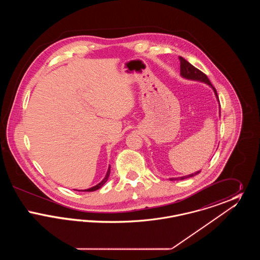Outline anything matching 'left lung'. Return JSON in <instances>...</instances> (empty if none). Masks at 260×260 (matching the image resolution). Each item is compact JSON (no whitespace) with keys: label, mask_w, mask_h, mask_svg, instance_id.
I'll list each match as a JSON object with an SVG mask.
<instances>
[{"label":"left lung","mask_w":260,"mask_h":260,"mask_svg":"<svg viewBox=\"0 0 260 260\" xmlns=\"http://www.w3.org/2000/svg\"><path fill=\"white\" fill-rule=\"evenodd\" d=\"M179 60H180V75L182 78H185L187 80H192V81H199V82H202V83H205L207 85H209L212 90L214 91V94L216 96L217 101L219 102V99H218V95H217V92H216V89L214 88V87L211 85V83L209 80V78L207 77V75L204 74L202 71H200L199 69H197L196 67H194L192 64H190L189 62L187 61L186 59H184L183 57H179ZM219 116H220V104H219ZM201 171L196 172V173H191V174H188L185 176H181V177H173V178H170V180H183L186 178H189V177H192V176H195L197 175L198 173H200Z\"/></svg>","instance_id":"obj_1"}]
</instances>
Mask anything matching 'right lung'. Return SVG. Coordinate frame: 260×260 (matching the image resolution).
<instances>
[{
  "label": "right lung",
  "instance_id": "right-lung-1",
  "mask_svg": "<svg viewBox=\"0 0 260 260\" xmlns=\"http://www.w3.org/2000/svg\"><path fill=\"white\" fill-rule=\"evenodd\" d=\"M110 165H109V167H108V171H107V173H106V175H105V177L99 182V184H96L95 186H93V187H90V188H88V189H85V190H76V191H85V192H92V191H95V190H98L99 188H101L102 186L104 185L105 183H106V181L108 180V178H109V175H110Z\"/></svg>",
  "mask_w": 260,
  "mask_h": 260
}]
</instances>
